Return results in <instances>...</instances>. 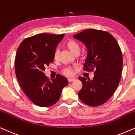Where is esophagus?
I'll return each instance as SVG.
<instances>
[{
    "instance_id": "esophagus-1",
    "label": "esophagus",
    "mask_w": 135,
    "mask_h": 135,
    "mask_svg": "<svg viewBox=\"0 0 135 135\" xmlns=\"http://www.w3.org/2000/svg\"><path fill=\"white\" fill-rule=\"evenodd\" d=\"M75 80H76L75 78H69V79H68V81H69V82H72V81H75Z\"/></svg>"
}]
</instances>
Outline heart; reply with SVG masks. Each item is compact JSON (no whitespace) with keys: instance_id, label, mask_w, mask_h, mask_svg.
<instances>
[{"instance_id":"heart-1","label":"heart","mask_w":135,"mask_h":135,"mask_svg":"<svg viewBox=\"0 0 135 135\" xmlns=\"http://www.w3.org/2000/svg\"><path fill=\"white\" fill-rule=\"evenodd\" d=\"M65 46L74 55L78 54L80 51V44L76 40H73V39H70V40L66 41L65 43ZM58 55H59V50H55L54 55V59H57ZM63 73L66 76H71L73 75V71L70 68H66V69L63 70Z\"/></svg>"}]
</instances>
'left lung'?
Returning <instances> with one entry per match:
<instances>
[{
    "mask_svg": "<svg viewBox=\"0 0 135 135\" xmlns=\"http://www.w3.org/2000/svg\"><path fill=\"white\" fill-rule=\"evenodd\" d=\"M87 49L84 70L94 71L92 80L79 77L83 86L80 100L86 105L97 107L112 97L120 83L122 71V50L116 39L108 32L86 29L73 35Z\"/></svg>",
    "mask_w": 135,
    "mask_h": 135,
    "instance_id": "obj_1",
    "label": "left lung"
}]
</instances>
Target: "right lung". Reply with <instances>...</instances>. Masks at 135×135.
<instances>
[{
    "label": "right lung",
    "instance_id": "right-lung-1",
    "mask_svg": "<svg viewBox=\"0 0 135 135\" xmlns=\"http://www.w3.org/2000/svg\"><path fill=\"white\" fill-rule=\"evenodd\" d=\"M64 34L39 33L23 40L15 59L16 77L25 94L35 105L50 107L59 101L68 80L60 75L49 80L44 71L53 62L54 52Z\"/></svg>",
    "mask_w": 135,
    "mask_h": 135
}]
</instances>
